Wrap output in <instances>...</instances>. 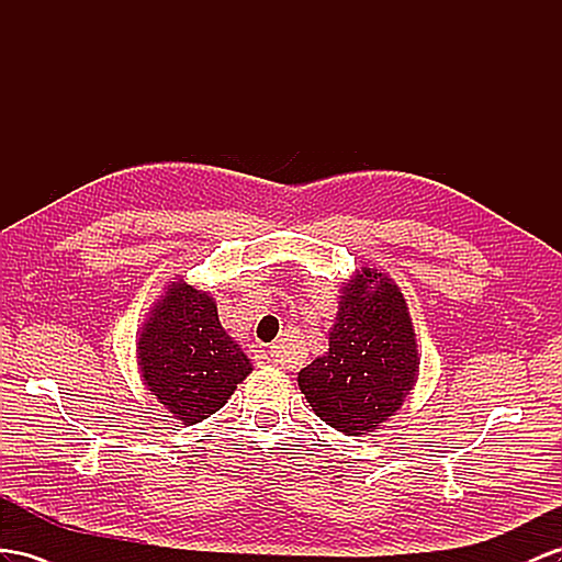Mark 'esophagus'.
<instances>
[{
	"label": "esophagus",
	"mask_w": 562,
	"mask_h": 562,
	"mask_svg": "<svg viewBox=\"0 0 562 562\" xmlns=\"http://www.w3.org/2000/svg\"><path fill=\"white\" fill-rule=\"evenodd\" d=\"M263 358H266V363H270V366H280L282 363V356H280L278 349H270L268 353H263Z\"/></svg>",
	"instance_id": "esophagus-1"
}]
</instances>
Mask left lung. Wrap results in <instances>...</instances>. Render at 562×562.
<instances>
[{
	"label": "left lung",
	"instance_id": "8db88e82",
	"mask_svg": "<svg viewBox=\"0 0 562 562\" xmlns=\"http://www.w3.org/2000/svg\"><path fill=\"white\" fill-rule=\"evenodd\" d=\"M329 349L299 372V390L323 423L347 437L372 435L418 382L420 351L398 284L375 268L344 282Z\"/></svg>",
	"mask_w": 562,
	"mask_h": 562
}]
</instances>
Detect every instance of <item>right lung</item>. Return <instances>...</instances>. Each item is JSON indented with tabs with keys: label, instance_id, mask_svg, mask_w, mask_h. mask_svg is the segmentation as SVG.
<instances>
[{
	"label": "right lung",
	"instance_id": "add662e5",
	"mask_svg": "<svg viewBox=\"0 0 562 562\" xmlns=\"http://www.w3.org/2000/svg\"><path fill=\"white\" fill-rule=\"evenodd\" d=\"M137 366L147 390L182 425L211 418L254 370L223 329L215 299L182 278L166 284L142 325Z\"/></svg>",
	"mask_w": 562,
	"mask_h": 562
}]
</instances>
